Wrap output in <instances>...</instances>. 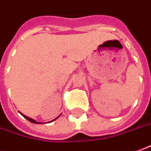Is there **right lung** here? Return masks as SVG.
<instances>
[{"label": "right lung", "instance_id": "right-lung-1", "mask_svg": "<svg viewBox=\"0 0 151 151\" xmlns=\"http://www.w3.org/2000/svg\"><path fill=\"white\" fill-rule=\"evenodd\" d=\"M19 113H20V114H21L22 116H23V117H24V118H26V119H27V120H28V121H29L30 122H33V123H35V124H42V122H38L35 121V120H34V119H33V118H30V117H27V116H25V115H24V114H23V113H20V112H19ZM60 116H61V114H60V115H59V116H58V117H56V118H55V119H53V120H52V121L47 122H45V123H49V122H52L55 121V120H56V119H58V117H60Z\"/></svg>", "mask_w": 151, "mask_h": 151}]
</instances>
